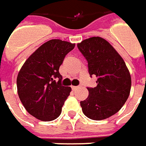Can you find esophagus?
I'll return each instance as SVG.
<instances>
[{
  "mask_svg": "<svg viewBox=\"0 0 146 146\" xmlns=\"http://www.w3.org/2000/svg\"><path fill=\"white\" fill-rule=\"evenodd\" d=\"M78 86H71V88L73 89V90H76V89H77L78 88Z\"/></svg>",
  "mask_w": 146,
  "mask_h": 146,
  "instance_id": "1",
  "label": "esophagus"
}]
</instances>
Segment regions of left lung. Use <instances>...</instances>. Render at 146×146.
Instances as JSON below:
<instances>
[{
    "mask_svg": "<svg viewBox=\"0 0 146 146\" xmlns=\"http://www.w3.org/2000/svg\"><path fill=\"white\" fill-rule=\"evenodd\" d=\"M88 62L90 76L98 77L97 86L87 88L88 97L80 102L83 113L93 120L116 114L128 98L132 80L127 66L118 52L101 37H91L77 44Z\"/></svg>",
    "mask_w": 146,
    "mask_h": 146,
    "instance_id": "1",
    "label": "left lung"
}]
</instances>
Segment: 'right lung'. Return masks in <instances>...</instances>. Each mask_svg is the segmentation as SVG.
<instances>
[{
    "label": "right lung",
    "mask_w": 146,
    "mask_h": 146,
    "mask_svg": "<svg viewBox=\"0 0 146 146\" xmlns=\"http://www.w3.org/2000/svg\"><path fill=\"white\" fill-rule=\"evenodd\" d=\"M75 45L57 39L48 40L27 59L18 75L20 101L27 111L40 120L52 121L62 113L71 88L62 84L59 67Z\"/></svg>",
    "instance_id": "add662e5"
}]
</instances>
